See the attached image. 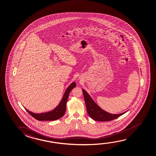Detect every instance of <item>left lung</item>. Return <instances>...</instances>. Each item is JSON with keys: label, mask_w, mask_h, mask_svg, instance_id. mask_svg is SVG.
<instances>
[{"label": "left lung", "mask_w": 156, "mask_h": 156, "mask_svg": "<svg viewBox=\"0 0 156 156\" xmlns=\"http://www.w3.org/2000/svg\"><path fill=\"white\" fill-rule=\"evenodd\" d=\"M83 92L88 115L93 120L98 121H112L120 117V116L126 112H125L118 114H113L106 112L95 104L88 93L84 89L83 90Z\"/></svg>", "instance_id": "1"}]
</instances>
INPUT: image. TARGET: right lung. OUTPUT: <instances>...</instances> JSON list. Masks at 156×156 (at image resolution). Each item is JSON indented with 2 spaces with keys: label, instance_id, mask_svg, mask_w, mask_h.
I'll return each instance as SVG.
<instances>
[{
  "label": "right lung",
  "instance_id": "right-lung-1",
  "mask_svg": "<svg viewBox=\"0 0 156 156\" xmlns=\"http://www.w3.org/2000/svg\"><path fill=\"white\" fill-rule=\"evenodd\" d=\"M76 86V84L75 82H73L70 86L66 88L60 103L52 111H50L49 112H47V113L36 114V113H33L32 112L28 111L26 108L25 109L33 118L38 121H54V120H58L59 119L62 118L66 113V102L68 101V97L71 90H72L73 88H75Z\"/></svg>",
  "mask_w": 156,
  "mask_h": 156
}]
</instances>
